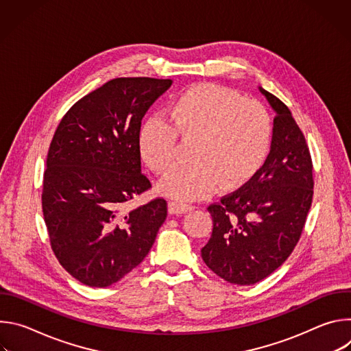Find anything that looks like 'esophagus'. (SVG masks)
Instances as JSON below:
<instances>
[{
    "label": "esophagus",
    "mask_w": 351,
    "mask_h": 351,
    "mask_svg": "<svg viewBox=\"0 0 351 351\" xmlns=\"http://www.w3.org/2000/svg\"><path fill=\"white\" fill-rule=\"evenodd\" d=\"M193 208H194L193 206L186 204V203H180V202H169V204H168L169 214H175V215L184 214V213H187V211H190Z\"/></svg>",
    "instance_id": "obj_1"
}]
</instances>
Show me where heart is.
<instances>
[{
    "label": "heart",
    "instance_id": "obj_1",
    "mask_svg": "<svg viewBox=\"0 0 351 351\" xmlns=\"http://www.w3.org/2000/svg\"><path fill=\"white\" fill-rule=\"evenodd\" d=\"M138 133V149L156 173L169 172L176 162L178 136L193 140L190 162L176 168L158 186L162 194L182 202L204 198L219 186L236 190L263 167L272 143V119L256 99L236 90L198 83L179 91L164 111Z\"/></svg>",
    "mask_w": 351,
    "mask_h": 351
}]
</instances>
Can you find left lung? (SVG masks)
<instances>
[{"label":"left lung","mask_w":351,"mask_h":351,"mask_svg":"<svg viewBox=\"0 0 351 351\" xmlns=\"http://www.w3.org/2000/svg\"><path fill=\"white\" fill-rule=\"evenodd\" d=\"M275 111L271 152L239 190L211 204L207 267L233 285H254L291 254L313 203V161L303 132L278 97L258 87Z\"/></svg>","instance_id":"left-lung-1"}]
</instances>
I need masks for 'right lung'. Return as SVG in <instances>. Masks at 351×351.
<instances>
[{
  "instance_id": "right-lung-1",
  "label": "right lung",
  "mask_w": 351,
  "mask_h": 351,
  "mask_svg": "<svg viewBox=\"0 0 351 351\" xmlns=\"http://www.w3.org/2000/svg\"><path fill=\"white\" fill-rule=\"evenodd\" d=\"M171 79L118 77L80 98L49 144L43 215L60 264L79 282L107 287L136 268L167 219L156 198L126 203L152 187L141 173V119Z\"/></svg>"
}]
</instances>
